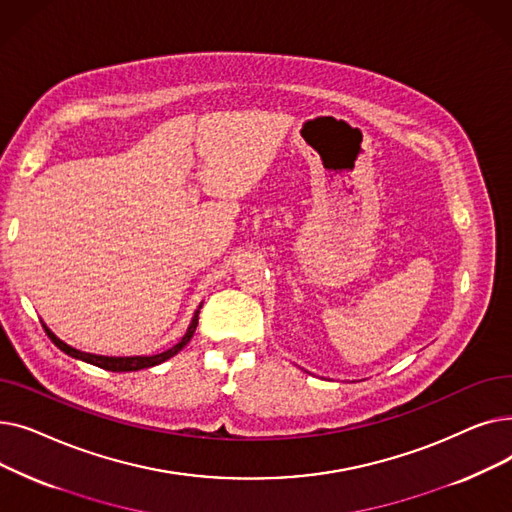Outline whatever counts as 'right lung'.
I'll use <instances>...</instances> for the list:
<instances>
[{"mask_svg":"<svg viewBox=\"0 0 512 512\" xmlns=\"http://www.w3.org/2000/svg\"><path fill=\"white\" fill-rule=\"evenodd\" d=\"M199 309H201V305H199ZM199 309L195 311L191 326H188V330H186V334L182 336V340H180L178 344H174L172 348H168V351L159 353V355H151V357H103V355L83 353V351H78V348H72L70 344H66L64 340H60L45 324H43V328H45L47 336L51 338V342L56 344V346L60 348V351H64L66 355H70V357H74V359L87 361V363L97 365V367L107 369V371H139V369H147V367H153V365H159V363L168 361L170 357H174L176 353H180L188 342H191V338H193V334H195V330H197V324H199Z\"/></svg>","mask_w":512,"mask_h":512,"instance_id":"1","label":"right lung"}]
</instances>
